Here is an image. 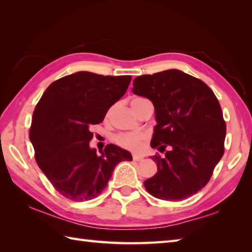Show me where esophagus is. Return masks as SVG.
Listing matches in <instances>:
<instances>
[{"label":"esophagus","instance_id":"1","mask_svg":"<svg viewBox=\"0 0 252 252\" xmlns=\"http://www.w3.org/2000/svg\"><path fill=\"white\" fill-rule=\"evenodd\" d=\"M132 158H133V160H134V161H141V160H143L144 157L140 156V155H133Z\"/></svg>","mask_w":252,"mask_h":252}]
</instances>
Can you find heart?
<instances>
[{
    "label": "heart",
    "instance_id": "heart-1",
    "mask_svg": "<svg viewBox=\"0 0 252 252\" xmlns=\"http://www.w3.org/2000/svg\"><path fill=\"white\" fill-rule=\"evenodd\" d=\"M146 99L143 97H134L131 100V107L132 109L134 108L137 103H140L141 100ZM147 141V136L143 133H120V134L116 135L115 142L122 148L129 149L132 152L141 151L143 146L145 145Z\"/></svg>",
    "mask_w": 252,
    "mask_h": 252
}]
</instances>
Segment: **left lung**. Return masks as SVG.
Wrapping results in <instances>:
<instances>
[{"label": "left lung", "instance_id": "obj_1", "mask_svg": "<svg viewBox=\"0 0 252 252\" xmlns=\"http://www.w3.org/2000/svg\"><path fill=\"white\" fill-rule=\"evenodd\" d=\"M132 91L153 101L158 123L151 146L164 153L152 157L158 171L144 182L146 190L168 201L196 194L224 154L226 125L217 96L201 80L175 69L137 77Z\"/></svg>", "mask_w": 252, "mask_h": 252}]
</instances>
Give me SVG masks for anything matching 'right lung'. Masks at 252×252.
Returning a JSON list of instances; mask_svg holds the SVG:
<instances>
[{
	"mask_svg": "<svg viewBox=\"0 0 252 252\" xmlns=\"http://www.w3.org/2000/svg\"><path fill=\"white\" fill-rule=\"evenodd\" d=\"M131 76H101L80 71L53 82L32 116L29 137L39 168L63 197L87 201L108 184L116 165L129 152L112 144L101 155L90 148L91 126L126 92Z\"/></svg>",
	"mask_w": 252,
	"mask_h": 252,
	"instance_id": "add662e5",
	"label": "right lung"
}]
</instances>
